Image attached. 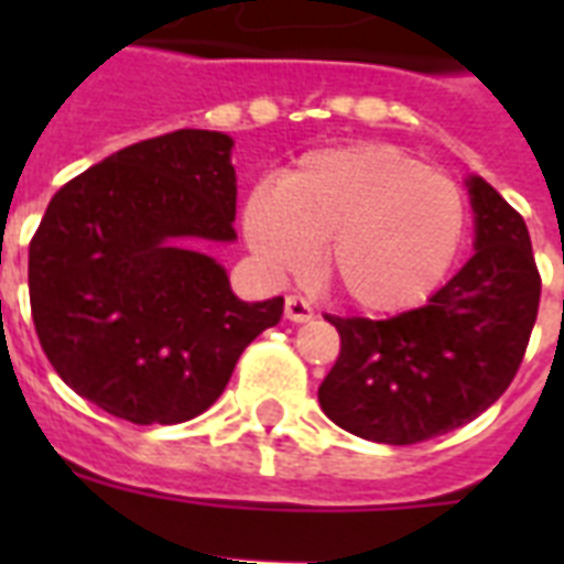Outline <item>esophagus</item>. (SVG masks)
<instances>
[{"label":"esophagus","instance_id":"esophagus-1","mask_svg":"<svg viewBox=\"0 0 564 564\" xmlns=\"http://www.w3.org/2000/svg\"><path fill=\"white\" fill-rule=\"evenodd\" d=\"M283 313H286L290 322H310V318H313V307H310L301 295H290L286 304H283Z\"/></svg>","mask_w":564,"mask_h":564}]
</instances>
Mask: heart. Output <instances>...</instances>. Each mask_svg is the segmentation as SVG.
Returning a JSON list of instances; mask_svg holds the SVG:
<instances>
[{"label": "heart", "mask_w": 564, "mask_h": 564, "mask_svg": "<svg viewBox=\"0 0 564 564\" xmlns=\"http://www.w3.org/2000/svg\"><path fill=\"white\" fill-rule=\"evenodd\" d=\"M242 230L272 274L307 272L325 242L322 278L354 307L394 313L436 290L465 234L454 181L386 143L304 154L278 187L257 184Z\"/></svg>", "instance_id": "1"}]
</instances>
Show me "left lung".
I'll list each match as a JSON object with an SVG mask.
<instances>
[{
    "label": "left lung",
    "mask_w": 564,
    "mask_h": 564,
    "mask_svg": "<svg viewBox=\"0 0 564 564\" xmlns=\"http://www.w3.org/2000/svg\"><path fill=\"white\" fill-rule=\"evenodd\" d=\"M477 251L433 299L392 318L325 316L339 357L318 386L334 424L383 445H419L486 412L524 360L542 299L530 234L482 178L468 181Z\"/></svg>",
    "instance_id": "1"
}]
</instances>
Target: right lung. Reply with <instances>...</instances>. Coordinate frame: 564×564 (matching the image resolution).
<instances>
[{
	"mask_svg": "<svg viewBox=\"0 0 564 564\" xmlns=\"http://www.w3.org/2000/svg\"><path fill=\"white\" fill-rule=\"evenodd\" d=\"M230 140L181 128L57 189L29 246L34 330L69 389L131 424H181L228 386L239 354L283 316L246 304L213 257L237 239Z\"/></svg>",
	"mask_w": 564,
	"mask_h": 564,
	"instance_id": "obj_1",
	"label": "right lung"
}]
</instances>
